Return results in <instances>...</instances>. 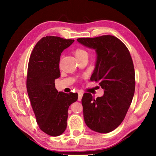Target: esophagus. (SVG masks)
Listing matches in <instances>:
<instances>
[{"mask_svg":"<svg viewBox=\"0 0 156 156\" xmlns=\"http://www.w3.org/2000/svg\"><path fill=\"white\" fill-rule=\"evenodd\" d=\"M83 92H78V101H81L82 98H83Z\"/></svg>","mask_w":156,"mask_h":156,"instance_id":"1","label":"esophagus"}]
</instances>
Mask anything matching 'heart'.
<instances>
[{
	"label": "heart",
	"mask_w": 156,
	"mask_h": 156,
	"mask_svg": "<svg viewBox=\"0 0 156 156\" xmlns=\"http://www.w3.org/2000/svg\"><path fill=\"white\" fill-rule=\"evenodd\" d=\"M74 55L77 58H80L83 56H88V53L87 51L82 48H78L74 50Z\"/></svg>",
	"instance_id": "b5f03b06"
}]
</instances>
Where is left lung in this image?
Instances as JSON below:
<instances>
[{
    "label": "left lung",
    "instance_id": "left-lung-1",
    "mask_svg": "<svg viewBox=\"0 0 156 156\" xmlns=\"http://www.w3.org/2000/svg\"><path fill=\"white\" fill-rule=\"evenodd\" d=\"M77 41L97 53L90 80L99 83L104 94L94 99L90 93L82 98L84 119L99 133L113 131L122 123L135 90V72L132 56L120 39L112 35L78 38Z\"/></svg>",
    "mask_w": 156,
    "mask_h": 156
}]
</instances>
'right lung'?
Returning a JSON list of instances; mask_svg holds the SVG:
<instances>
[{"label": "right lung", "mask_w": 156, "mask_h": 156, "mask_svg": "<svg viewBox=\"0 0 156 156\" xmlns=\"http://www.w3.org/2000/svg\"><path fill=\"white\" fill-rule=\"evenodd\" d=\"M73 41L59 37H44L34 47L28 65L27 89L37 123L41 131L52 136L65 132L69 106L78 100L77 93L58 92L55 83L61 76V53Z\"/></svg>", "instance_id": "obj_1"}]
</instances>
